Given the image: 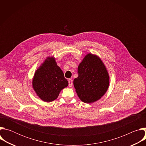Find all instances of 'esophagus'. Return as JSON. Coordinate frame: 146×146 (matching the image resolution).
<instances>
[{"label": "esophagus", "mask_w": 146, "mask_h": 146, "mask_svg": "<svg viewBox=\"0 0 146 146\" xmlns=\"http://www.w3.org/2000/svg\"><path fill=\"white\" fill-rule=\"evenodd\" d=\"M68 82H69V87H71L72 86V85H73V81H72V80L69 78L68 80Z\"/></svg>", "instance_id": "esophagus-1"}]
</instances>
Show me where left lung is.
I'll return each mask as SVG.
<instances>
[{
	"instance_id": "left-lung-1",
	"label": "left lung",
	"mask_w": 146,
	"mask_h": 146,
	"mask_svg": "<svg viewBox=\"0 0 146 146\" xmlns=\"http://www.w3.org/2000/svg\"><path fill=\"white\" fill-rule=\"evenodd\" d=\"M78 77L73 81L76 92L80 100L92 103L100 99L108 91L110 77L101 59L88 54L78 66Z\"/></svg>"
}]
</instances>
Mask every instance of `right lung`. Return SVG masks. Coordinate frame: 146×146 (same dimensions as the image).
Returning <instances> with one entry per match:
<instances>
[{
	"instance_id": "add662e5",
	"label": "right lung",
	"mask_w": 146,
	"mask_h": 146,
	"mask_svg": "<svg viewBox=\"0 0 146 146\" xmlns=\"http://www.w3.org/2000/svg\"><path fill=\"white\" fill-rule=\"evenodd\" d=\"M68 84L54 56H48L44 60L36 70L32 80V87L36 95L46 102L55 100L60 91Z\"/></svg>"
}]
</instances>
